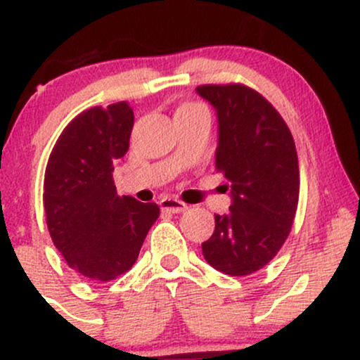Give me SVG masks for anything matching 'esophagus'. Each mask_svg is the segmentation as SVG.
<instances>
[{"label":"esophagus","mask_w":360,"mask_h":360,"mask_svg":"<svg viewBox=\"0 0 360 360\" xmlns=\"http://www.w3.org/2000/svg\"><path fill=\"white\" fill-rule=\"evenodd\" d=\"M159 205H160V210H162V212H167V213H181L188 208L186 203L176 200V198H164V200H160Z\"/></svg>","instance_id":"esophagus-1"}]
</instances>
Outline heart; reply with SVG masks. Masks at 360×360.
<instances>
[{
    "label": "heart",
    "mask_w": 360,
    "mask_h": 360,
    "mask_svg": "<svg viewBox=\"0 0 360 360\" xmlns=\"http://www.w3.org/2000/svg\"><path fill=\"white\" fill-rule=\"evenodd\" d=\"M193 108H201V106L196 105V103H186V105L181 106V110H193Z\"/></svg>",
    "instance_id": "obj_1"
}]
</instances>
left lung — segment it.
Returning a JSON list of instances; mask_svg holds the SVG:
<instances>
[{"label": "left lung", "mask_w": 360, "mask_h": 360, "mask_svg": "<svg viewBox=\"0 0 360 360\" xmlns=\"http://www.w3.org/2000/svg\"><path fill=\"white\" fill-rule=\"evenodd\" d=\"M196 91L217 110L214 166L232 189L230 213L214 214V232L201 249L214 269L249 276L276 257L291 232L300 198L295 140L278 110L249 86Z\"/></svg>", "instance_id": "8db88e82"}]
</instances>
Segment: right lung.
Listing matches in <instances>:
<instances>
[{"label": "right lung", "mask_w": 360, "mask_h": 360, "mask_svg": "<svg viewBox=\"0 0 360 360\" xmlns=\"http://www.w3.org/2000/svg\"><path fill=\"white\" fill-rule=\"evenodd\" d=\"M134 118L127 101L84 110L64 128L45 169L49 233L68 266L91 281L130 269L160 214L155 203L120 198L115 188L113 164L130 147Z\"/></svg>", "instance_id": "add662e5"}]
</instances>
